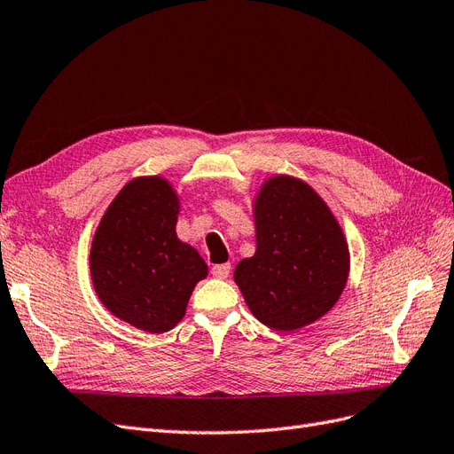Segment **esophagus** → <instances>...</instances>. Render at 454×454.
<instances>
[{"label":"esophagus","instance_id":"1","mask_svg":"<svg viewBox=\"0 0 454 454\" xmlns=\"http://www.w3.org/2000/svg\"><path fill=\"white\" fill-rule=\"evenodd\" d=\"M230 270H231L230 264H216V266H213L211 273H213V277H216V279H228Z\"/></svg>","mask_w":454,"mask_h":454}]
</instances>
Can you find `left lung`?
<instances>
[{"instance_id":"left-lung-1","label":"left lung","mask_w":454,"mask_h":454,"mask_svg":"<svg viewBox=\"0 0 454 454\" xmlns=\"http://www.w3.org/2000/svg\"><path fill=\"white\" fill-rule=\"evenodd\" d=\"M256 251L233 271L251 313L277 332L313 325L338 303L350 254L343 228L305 181L271 175L253 200Z\"/></svg>"}]
</instances>
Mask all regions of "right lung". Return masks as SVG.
I'll list each match as a JSON object with an SVG mask.
<instances>
[{
	"label": "right lung",
	"instance_id": "1",
	"mask_svg": "<svg viewBox=\"0 0 454 454\" xmlns=\"http://www.w3.org/2000/svg\"><path fill=\"white\" fill-rule=\"evenodd\" d=\"M181 200L160 177L128 181L101 216L90 248V275L99 301L116 318L149 333L181 323L207 264L177 238Z\"/></svg>",
	"mask_w": 454,
	"mask_h": 454
}]
</instances>
